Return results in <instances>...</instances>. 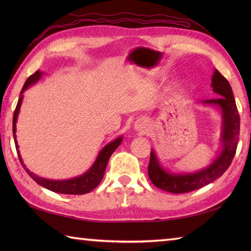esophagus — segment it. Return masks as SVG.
<instances>
[{
    "instance_id": "1",
    "label": "esophagus",
    "mask_w": 251,
    "mask_h": 251,
    "mask_svg": "<svg viewBox=\"0 0 251 251\" xmlns=\"http://www.w3.org/2000/svg\"><path fill=\"white\" fill-rule=\"evenodd\" d=\"M135 129L138 131H141L143 134H146L147 131H149L150 129V122H149L145 117H140L135 122Z\"/></svg>"
}]
</instances>
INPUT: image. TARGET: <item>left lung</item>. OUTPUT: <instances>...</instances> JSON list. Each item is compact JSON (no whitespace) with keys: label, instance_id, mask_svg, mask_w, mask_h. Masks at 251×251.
Returning <instances> with one entry per match:
<instances>
[{"label":"left lung","instance_id":"obj_1","mask_svg":"<svg viewBox=\"0 0 251 251\" xmlns=\"http://www.w3.org/2000/svg\"><path fill=\"white\" fill-rule=\"evenodd\" d=\"M211 79L212 89L220 97L217 99L205 100L204 102L219 105L222 110L223 150L220 156L209 167L201 170V172L190 175H172L165 172L159 166L155 154L151 151L148 174L152 183L158 189L175 194L188 193V192L201 189L220 178L226 172L234 156H235L239 139V124H241V122H239L238 110L231 85L218 70H215Z\"/></svg>","mask_w":251,"mask_h":251}]
</instances>
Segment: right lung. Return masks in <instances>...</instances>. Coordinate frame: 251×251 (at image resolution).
<instances>
[{"mask_svg": "<svg viewBox=\"0 0 251 251\" xmlns=\"http://www.w3.org/2000/svg\"><path fill=\"white\" fill-rule=\"evenodd\" d=\"M41 72L36 71L35 73L32 74L28 78L24 85L23 89H21V96L18 100V103L16 105V109L14 112V117H13V134H14V140H15V145H16V150H17L18 153V157L19 161L23 165V167L26 173L29 174L30 177L33 179L36 183H39L40 185L44 186V188L49 189L52 192H56V193H60V194H71V195H79V194H86L88 192L93 191L98 186V184L101 182V180L103 178V175L105 172V167L106 164L109 162V158L112 155V153L115 151V149L121 145L122 142V137L117 138L116 140L112 141L109 145H106L101 152L99 153V155L96 159L95 164L93 165V167L90 168L86 174H84L83 176H79L77 178H73L70 180H65V181H54V180H47L44 178L37 177L34 174L30 173V170L25 168L24 165L23 159H21V156L18 151V146H17V140H16V122H17V116L19 113V109L21 105V101H23V93L25 90L28 88L31 84H34L37 79L41 77Z\"/></svg>", "mask_w": 251, "mask_h": 251, "instance_id": "1", "label": "right lung"}]
</instances>
